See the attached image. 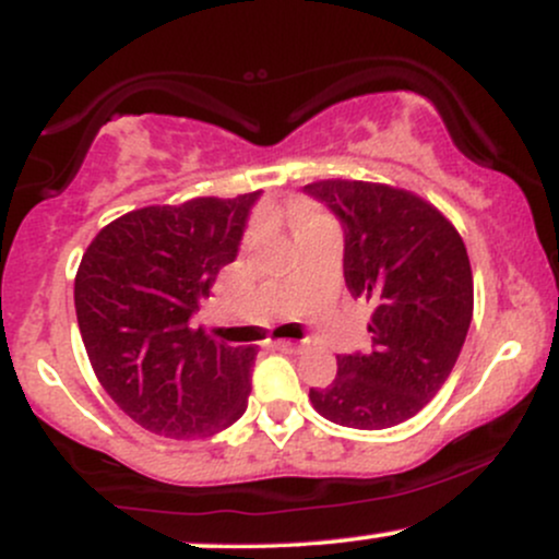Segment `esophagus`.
<instances>
[{"instance_id":"obj_1","label":"esophagus","mask_w":559,"mask_h":559,"mask_svg":"<svg viewBox=\"0 0 559 559\" xmlns=\"http://www.w3.org/2000/svg\"><path fill=\"white\" fill-rule=\"evenodd\" d=\"M271 346L278 352H292V355H299V352L305 349V344H299V342H273Z\"/></svg>"}]
</instances>
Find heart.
<instances>
[{
	"label": "heart",
	"mask_w": 559,
	"mask_h": 559,
	"mask_svg": "<svg viewBox=\"0 0 559 559\" xmlns=\"http://www.w3.org/2000/svg\"><path fill=\"white\" fill-rule=\"evenodd\" d=\"M320 217H323V215L312 213V210H297V213H294V226H297V230H299L301 226H307V223L320 221Z\"/></svg>",
	"instance_id": "heart-1"
}]
</instances>
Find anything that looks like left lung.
Instances as JSON below:
<instances>
[{"label": "left lung", "instance_id": "obj_1", "mask_svg": "<svg viewBox=\"0 0 559 559\" xmlns=\"http://www.w3.org/2000/svg\"><path fill=\"white\" fill-rule=\"evenodd\" d=\"M305 194L344 230V281L376 305L368 352L338 357L331 386L310 389L323 418L381 431L418 415L444 386L473 318L467 249L433 204L404 189L318 181Z\"/></svg>", "mask_w": 559, "mask_h": 559}]
</instances>
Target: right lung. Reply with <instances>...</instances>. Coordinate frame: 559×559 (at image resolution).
<instances>
[{
    "mask_svg": "<svg viewBox=\"0 0 559 559\" xmlns=\"http://www.w3.org/2000/svg\"><path fill=\"white\" fill-rule=\"evenodd\" d=\"M260 191L133 210L102 228L75 275L86 355L112 402L146 431L204 439L247 409L252 346L194 329L199 299L236 260Z\"/></svg>",
    "mask_w": 559,
    "mask_h": 559,
    "instance_id": "1",
    "label": "right lung"
}]
</instances>
